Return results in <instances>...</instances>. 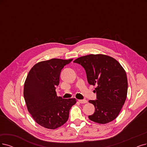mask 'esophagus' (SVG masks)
<instances>
[{
	"instance_id": "obj_1",
	"label": "esophagus",
	"mask_w": 147,
	"mask_h": 147,
	"mask_svg": "<svg viewBox=\"0 0 147 147\" xmlns=\"http://www.w3.org/2000/svg\"><path fill=\"white\" fill-rule=\"evenodd\" d=\"M79 102V103H80V104H85V103L87 102V100H86V99H82V100H78Z\"/></svg>"
}]
</instances>
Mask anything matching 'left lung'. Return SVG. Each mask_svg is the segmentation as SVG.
<instances>
[{"instance_id":"left-lung-1","label":"left lung","mask_w":147,"mask_h":147,"mask_svg":"<svg viewBox=\"0 0 147 147\" xmlns=\"http://www.w3.org/2000/svg\"><path fill=\"white\" fill-rule=\"evenodd\" d=\"M84 68L88 82L96 85V100L89 102L95 107L88 116L91 121L105 124L117 117L125 102L128 80L125 71L116 59L104 54H90L74 61Z\"/></svg>"}]
</instances>
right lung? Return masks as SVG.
I'll return each instance as SVG.
<instances>
[{"label": "right lung", "mask_w": 147, "mask_h": 147, "mask_svg": "<svg viewBox=\"0 0 147 147\" xmlns=\"http://www.w3.org/2000/svg\"><path fill=\"white\" fill-rule=\"evenodd\" d=\"M73 59H52L34 65L25 80L24 96L27 109L34 120L48 129L61 127L69 117V110L76 103L75 98L57 96L61 70Z\"/></svg>", "instance_id": "add662e5"}]
</instances>
